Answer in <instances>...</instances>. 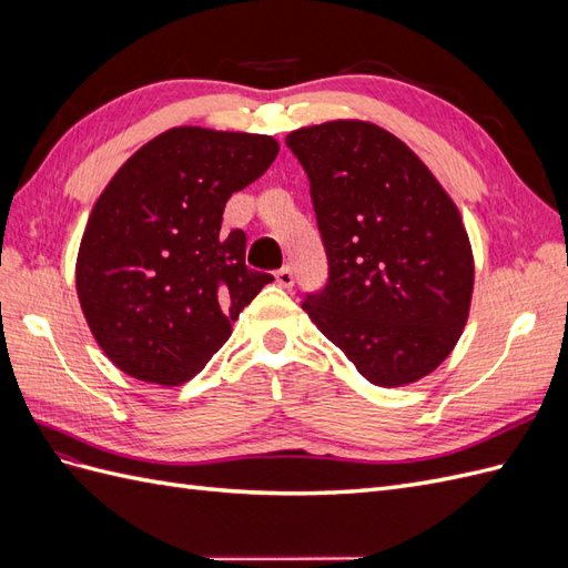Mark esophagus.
<instances>
[{"label": "esophagus", "instance_id": "34e87169", "mask_svg": "<svg viewBox=\"0 0 568 568\" xmlns=\"http://www.w3.org/2000/svg\"><path fill=\"white\" fill-rule=\"evenodd\" d=\"M274 277H277V284H280V286H284V288H291V286H294V270H291V267H282V270H277V274H274Z\"/></svg>", "mask_w": 568, "mask_h": 568}]
</instances>
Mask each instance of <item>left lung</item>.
Instances as JSON below:
<instances>
[{"instance_id": "1", "label": "left lung", "mask_w": 568, "mask_h": 568, "mask_svg": "<svg viewBox=\"0 0 568 568\" xmlns=\"http://www.w3.org/2000/svg\"><path fill=\"white\" fill-rule=\"evenodd\" d=\"M311 180L329 280L303 311L374 386L432 374L469 317L474 255L455 201L422 159L365 120L286 136Z\"/></svg>"}]
</instances>
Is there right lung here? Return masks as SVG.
Instances as JSON below:
<instances>
[{"label": "right lung", "instance_id": "1", "mask_svg": "<svg viewBox=\"0 0 568 568\" xmlns=\"http://www.w3.org/2000/svg\"><path fill=\"white\" fill-rule=\"evenodd\" d=\"M277 153L270 134L184 125L120 165L75 263L82 315L118 369L180 386L225 346L232 322L274 277L246 267V234L222 232V213Z\"/></svg>", "mask_w": 568, "mask_h": 568}]
</instances>
